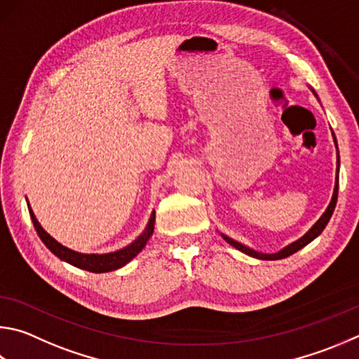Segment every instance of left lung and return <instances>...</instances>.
I'll list each match as a JSON object with an SVG mask.
<instances>
[{"mask_svg":"<svg viewBox=\"0 0 359 359\" xmlns=\"http://www.w3.org/2000/svg\"><path fill=\"white\" fill-rule=\"evenodd\" d=\"M334 142H336V138H334ZM336 146H337V144H336ZM337 169H339V152H337ZM337 190H339V179H336V187H334L333 199H331L328 208H327V210H325V213L322 215L320 219H318L317 223L311 227L309 232H306V236H303L302 238L297 240V242H293L292 245L285 246L284 250H281V251L276 252V254H262V252H257V251L251 250V248H248V246H245V245H242V243L236 242V240H232V238H229V237L223 236V233H221V237H223V238L226 240V242L229 243V245H232L233 248H237V250H240L242 252L248 254V256H252V257H257V259H264V260H278V259L289 257L290 254L297 252L298 250H302V248H304L306 245L311 243L312 240H314L316 237L320 236L322 231L325 229V227H327L328 221H330V218H331V215H333V212H334L336 202H337Z\"/></svg>","mask_w":359,"mask_h":359,"instance_id":"obj_1","label":"left lung"}]
</instances>
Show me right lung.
I'll return each mask as SVG.
<instances>
[{
	"mask_svg": "<svg viewBox=\"0 0 359 359\" xmlns=\"http://www.w3.org/2000/svg\"><path fill=\"white\" fill-rule=\"evenodd\" d=\"M28 210H29L32 224H34L37 236L41 237L43 245L47 246L55 256H57L61 260H66V262H69L70 265L78 266V269L93 271V273L113 271V270L121 269V266H123L127 262H130V260H132L136 254L146 246L147 240L151 238V236L154 233V226H155V212H154L151 219H149L147 229L142 232L132 245L126 246L123 250H119L116 252H108V254H81V252L69 250V248L62 246L61 243H57L53 237H50L48 233L42 229V226L39 224V221L36 219L29 205H28Z\"/></svg>",
	"mask_w": 359,
	"mask_h": 359,
	"instance_id": "right-lung-1",
	"label": "right lung"
}]
</instances>
